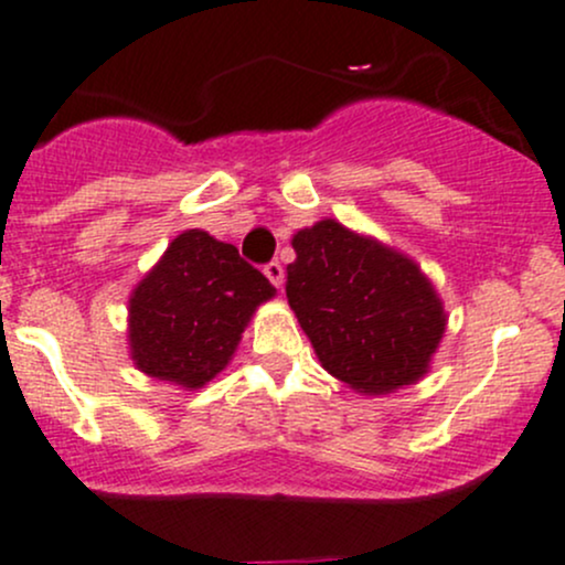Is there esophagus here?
Masks as SVG:
<instances>
[{
	"label": "esophagus",
	"mask_w": 565,
	"mask_h": 565,
	"mask_svg": "<svg viewBox=\"0 0 565 565\" xmlns=\"http://www.w3.org/2000/svg\"><path fill=\"white\" fill-rule=\"evenodd\" d=\"M265 276H267V281L273 284V287L281 289V284H284V267L281 265H278V263H267L265 265Z\"/></svg>",
	"instance_id": "obj_1"
}]
</instances>
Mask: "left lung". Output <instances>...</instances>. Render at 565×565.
<instances>
[{
  "instance_id": "8db88e82",
  "label": "left lung",
  "mask_w": 565,
  "mask_h": 565,
  "mask_svg": "<svg viewBox=\"0 0 565 565\" xmlns=\"http://www.w3.org/2000/svg\"><path fill=\"white\" fill-rule=\"evenodd\" d=\"M292 248L287 298L324 371L365 395L419 382L447 313L417 263L335 218L300 230Z\"/></svg>"
}]
</instances>
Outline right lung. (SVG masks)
Returning <instances> with one entry per match:
<instances>
[{
	"label": "right lung",
	"instance_id": "obj_1",
	"mask_svg": "<svg viewBox=\"0 0 565 565\" xmlns=\"http://www.w3.org/2000/svg\"><path fill=\"white\" fill-rule=\"evenodd\" d=\"M276 295L233 243L175 237L129 298V352L146 376L200 390L233 360L248 319Z\"/></svg>",
	"mask_w": 565,
	"mask_h": 565
}]
</instances>
